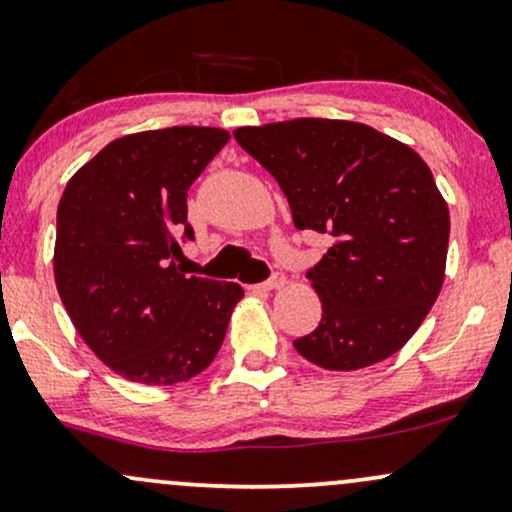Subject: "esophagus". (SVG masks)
<instances>
[{"instance_id": "34e87169", "label": "esophagus", "mask_w": 512, "mask_h": 512, "mask_svg": "<svg viewBox=\"0 0 512 512\" xmlns=\"http://www.w3.org/2000/svg\"><path fill=\"white\" fill-rule=\"evenodd\" d=\"M282 285H285V275L273 273V278L266 280L263 285H258V287H261V290H266V292H273V290H280Z\"/></svg>"}]
</instances>
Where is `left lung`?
Listing matches in <instances>:
<instances>
[{
  "label": "left lung",
  "mask_w": 512,
  "mask_h": 512,
  "mask_svg": "<svg viewBox=\"0 0 512 512\" xmlns=\"http://www.w3.org/2000/svg\"><path fill=\"white\" fill-rule=\"evenodd\" d=\"M234 138L280 184L294 227L333 237L309 270L321 323L294 350L321 369L357 371L405 347L446 278L450 215L429 165L345 119L242 126Z\"/></svg>",
  "instance_id": "left-lung-1"
}]
</instances>
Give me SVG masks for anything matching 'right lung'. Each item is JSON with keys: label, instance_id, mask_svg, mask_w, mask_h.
Instances as JSON below:
<instances>
[{"label": "right lung", "instance_id": "right-lung-1", "mask_svg": "<svg viewBox=\"0 0 512 512\" xmlns=\"http://www.w3.org/2000/svg\"><path fill=\"white\" fill-rule=\"evenodd\" d=\"M227 141L213 126L122 136L59 201L57 292L95 357L129 381L174 386L208 369L244 297L237 282L186 278L174 266L177 239H194L186 191Z\"/></svg>", "mask_w": 512, "mask_h": 512}]
</instances>
